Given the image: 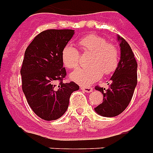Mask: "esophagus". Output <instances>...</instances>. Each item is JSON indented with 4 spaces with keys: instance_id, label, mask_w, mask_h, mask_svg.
Listing matches in <instances>:
<instances>
[{
    "instance_id": "34e87169",
    "label": "esophagus",
    "mask_w": 153,
    "mask_h": 153,
    "mask_svg": "<svg viewBox=\"0 0 153 153\" xmlns=\"http://www.w3.org/2000/svg\"><path fill=\"white\" fill-rule=\"evenodd\" d=\"M81 89L85 92H86V93H90V92H92V90H93V88L92 87H85V86H81Z\"/></svg>"
}]
</instances>
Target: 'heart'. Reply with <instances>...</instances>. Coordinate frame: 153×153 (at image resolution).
Returning <instances> with one entry per match:
<instances>
[{
  "label": "heart",
  "mask_w": 153,
  "mask_h": 153,
  "mask_svg": "<svg viewBox=\"0 0 153 153\" xmlns=\"http://www.w3.org/2000/svg\"><path fill=\"white\" fill-rule=\"evenodd\" d=\"M84 53H90L86 68L76 70L70 75L71 80L81 85H89L102 77V72L111 74L117 68L119 61V51L112 43L95 34L82 37L78 42ZM63 65L68 69H75L79 63V52L72 45H67L61 53Z\"/></svg>",
  "instance_id": "b5f03b06"
}]
</instances>
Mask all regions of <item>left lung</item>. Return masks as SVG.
<instances>
[{"label": "left lung", "instance_id": "1", "mask_svg": "<svg viewBox=\"0 0 153 153\" xmlns=\"http://www.w3.org/2000/svg\"><path fill=\"white\" fill-rule=\"evenodd\" d=\"M121 56L118 65L110 78L111 83L109 88L97 86L103 94V100L101 104L94 108V111L102 117H112L121 114L133 97L134 91L137 85V68L138 64L130 45L127 41L117 35Z\"/></svg>", "mask_w": 153, "mask_h": 153}]
</instances>
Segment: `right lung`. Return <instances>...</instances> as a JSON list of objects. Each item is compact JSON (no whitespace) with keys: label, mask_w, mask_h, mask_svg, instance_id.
<instances>
[{"label":"right lung","mask_w":153,"mask_h":153,"mask_svg":"<svg viewBox=\"0 0 153 153\" xmlns=\"http://www.w3.org/2000/svg\"><path fill=\"white\" fill-rule=\"evenodd\" d=\"M75 34L74 30L50 29L39 33L26 49L22 68V89L36 114L45 121L61 117L68 108L75 82L63 83L66 70L61 53ZM56 80L60 84L57 88Z\"/></svg>","instance_id":"obj_1"}]
</instances>
